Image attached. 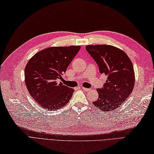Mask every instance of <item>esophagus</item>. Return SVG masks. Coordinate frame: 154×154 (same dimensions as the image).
I'll return each instance as SVG.
<instances>
[{
    "mask_svg": "<svg viewBox=\"0 0 154 154\" xmlns=\"http://www.w3.org/2000/svg\"><path fill=\"white\" fill-rule=\"evenodd\" d=\"M81 88L83 90L85 91V92H89V91H90V90H91V89H90V88H84V87H82Z\"/></svg>",
    "mask_w": 154,
    "mask_h": 154,
    "instance_id": "34e87169",
    "label": "esophagus"
}]
</instances>
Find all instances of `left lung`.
<instances>
[{
  "label": "left lung",
  "instance_id": "obj_1",
  "mask_svg": "<svg viewBox=\"0 0 154 154\" xmlns=\"http://www.w3.org/2000/svg\"><path fill=\"white\" fill-rule=\"evenodd\" d=\"M87 52L98 66L100 72L107 75L102 88H97L98 98L93 104L103 112L114 111L132 92L135 73L132 62L121 49L111 45L86 46Z\"/></svg>",
  "mask_w": 154,
  "mask_h": 154
}]
</instances>
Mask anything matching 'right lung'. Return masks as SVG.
Instances as JSON below:
<instances>
[{
	"label": "right lung",
	"instance_id": "right-lung-1",
	"mask_svg": "<svg viewBox=\"0 0 154 154\" xmlns=\"http://www.w3.org/2000/svg\"><path fill=\"white\" fill-rule=\"evenodd\" d=\"M80 49V46L49 47L28 62L25 84L30 95L43 108L54 111L70 101L74 90L57 80L61 79Z\"/></svg>",
	"mask_w": 154,
	"mask_h": 154
}]
</instances>
